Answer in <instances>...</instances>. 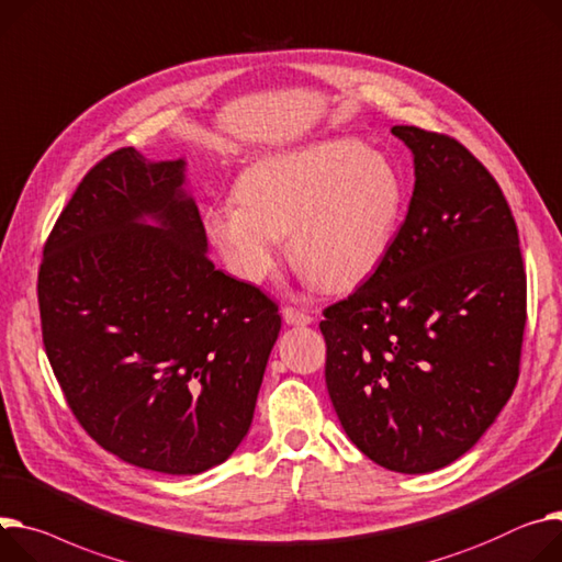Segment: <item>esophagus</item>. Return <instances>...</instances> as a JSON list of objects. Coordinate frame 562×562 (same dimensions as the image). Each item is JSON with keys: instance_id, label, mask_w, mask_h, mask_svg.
Returning a JSON list of instances; mask_svg holds the SVG:
<instances>
[{"instance_id": "obj_1", "label": "esophagus", "mask_w": 562, "mask_h": 562, "mask_svg": "<svg viewBox=\"0 0 562 562\" xmlns=\"http://www.w3.org/2000/svg\"><path fill=\"white\" fill-rule=\"evenodd\" d=\"M283 319L290 326H308L313 322V317L306 311H299V308H292V306L283 308Z\"/></svg>"}]
</instances>
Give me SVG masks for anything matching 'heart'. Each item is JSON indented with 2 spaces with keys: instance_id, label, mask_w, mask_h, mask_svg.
Here are the masks:
<instances>
[{
  "instance_id": "b5f03b06",
  "label": "heart",
  "mask_w": 562,
  "mask_h": 562,
  "mask_svg": "<svg viewBox=\"0 0 562 562\" xmlns=\"http://www.w3.org/2000/svg\"><path fill=\"white\" fill-rule=\"evenodd\" d=\"M405 202L396 166L356 139L270 153L236 180L234 200L213 204L206 236L229 272L263 283L290 236L292 263L317 288L362 283L390 251Z\"/></svg>"
}]
</instances>
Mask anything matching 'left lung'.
Returning a JSON list of instances; mask_svg holds the SVG:
<instances>
[{
  "mask_svg": "<svg viewBox=\"0 0 562 562\" xmlns=\"http://www.w3.org/2000/svg\"><path fill=\"white\" fill-rule=\"evenodd\" d=\"M405 223L375 272L324 308L326 386L349 439L418 474L468 452L520 375L527 272L510 206L457 139L416 125Z\"/></svg>",
  "mask_w": 562,
  "mask_h": 562,
  "instance_id": "obj_1",
  "label": "left lung"
}]
</instances>
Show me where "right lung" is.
Masks as SVG:
<instances>
[{"mask_svg": "<svg viewBox=\"0 0 562 562\" xmlns=\"http://www.w3.org/2000/svg\"><path fill=\"white\" fill-rule=\"evenodd\" d=\"M182 187L184 159L110 153L58 215L37 272L42 341L76 420L166 474L238 448L281 330L261 288L215 270Z\"/></svg>", "mask_w": 562, "mask_h": 562, "instance_id": "1", "label": "right lung"}]
</instances>
